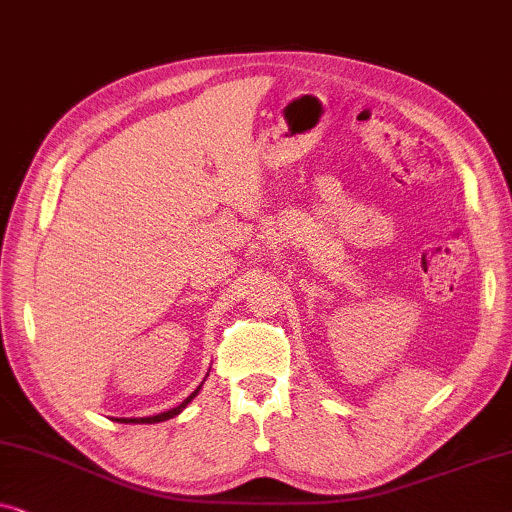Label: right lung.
<instances>
[{
  "mask_svg": "<svg viewBox=\"0 0 512 512\" xmlns=\"http://www.w3.org/2000/svg\"><path fill=\"white\" fill-rule=\"evenodd\" d=\"M200 387H202V384H200ZM200 387H198V389H195V391H193V394H191V396H188L184 403H181V405H177V408H172V410H167V412H160V415H153V417H130V419H128V417H118V419H116V422H121V424H156V422H165V419H172V417H177V415H179V412H181V410H184V408H186V405H188V403H191L195 396H198V391H200Z\"/></svg>",
  "mask_w": 512,
  "mask_h": 512,
  "instance_id": "right-lung-1",
  "label": "right lung"
}]
</instances>
